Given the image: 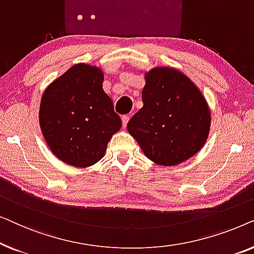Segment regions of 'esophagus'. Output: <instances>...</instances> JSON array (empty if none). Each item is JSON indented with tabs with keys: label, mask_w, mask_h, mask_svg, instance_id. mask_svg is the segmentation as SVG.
<instances>
[{
	"label": "esophagus",
	"mask_w": 254,
	"mask_h": 254,
	"mask_svg": "<svg viewBox=\"0 0 254 254\" xmlns=\"http://www.w3.org/2000/svg\"><path fill=\"white\" fill-rule=\"evenodd\" d=\"M121 120H123V127L126 128L128 121H129V117H128V116H123V117H121Z\"/></svg>",
	"instance_id": "1"
}]
</instances>
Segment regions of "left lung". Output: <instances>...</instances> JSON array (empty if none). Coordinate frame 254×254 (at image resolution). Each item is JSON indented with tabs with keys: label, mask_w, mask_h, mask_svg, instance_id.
<instances>
[{
	"label": "left lung",
	"mask_w": 254,
	"mask_h": 254,
	"mask_svg": "<svg viewBox=\"0 0 254 254\" xmlns=\"http://www.w3.org/2000/svg\"><path fill=\"white\" fill-rule=\"evenodd\" d=\"M143 107L127 125L143 154L163 166L196 155L210 130V110L200 89L178 69L155 67L144 72Z\"/></svg>",
	"instance_id": "left-lung-1"
}]
</instances>
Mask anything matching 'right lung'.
Listing matches in <instances>:
<instances>
[{"mask_svg":"<svg viewBox=\"0 0 254 254\" xmlns=\"http://www.w3.org/2000/svg\"><path fill=\"white\" fill-rule=\"evenodd\" d=\"M103 82V69L77 64L54 79L41 96V133L51 151L65 164L82 169L96 164L120 130V117Z\"/></svg>","mask_w":254,"mask_h":254,"instance_id":"1","label":"right lung"}]
</instances>
